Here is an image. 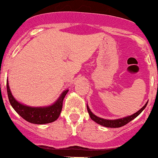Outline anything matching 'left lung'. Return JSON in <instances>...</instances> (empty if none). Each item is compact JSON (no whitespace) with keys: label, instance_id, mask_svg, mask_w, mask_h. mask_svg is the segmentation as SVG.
<instances>
[{"label":"left lung","instance_id":"8db88e82","mask_svg":"<svg viewBox=\"0 0 158 158\" xmlns=\"http://www.w3.org/2000/svg\"><path fill=\"white\" fill-rule=\"evenodd\" d=\"M147 104H148V102L145 104V105L143 106L140 110H139L138 111L136 112V113L134 114L133 115H131V116L126 117V118H121V119H117V120H106V119H103V118H98V117H97L96 115H94L91 111H90L88 106H87V111H88L89 115H90V118H91L94 121L98 123V124L107 127H122V126H124L125 124H127V123H129L130 121H131L132 120H134L135 118H137V117L138 116L142 111H143V109L146 107Z\"/></svg>","mask_w":158,"mask_h":158}]
</instances>
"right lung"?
<instances>
[{"mask_svg": "<svg viewBox=\"0 0 158 158\" xmlns=\"http://www.w3.org/2000/svg\"><path fill=\"white\" fill-rule=\"evenodd\" d=\"M7 91L12 107L20 116L32 124H44L53 122L59 118L62 110L64 98L68 90H64L54 104L46 107H31L18 102L10 93L8 82H7Z\"/></svg>", "mask_w": 158, "mask_h": 158, "instance_id": "obj_1", "label": "right lung"}]
</instances>
